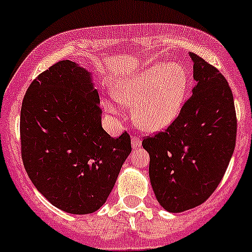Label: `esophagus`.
<instances>
[{
  "label": "esophagus",
  "mask_w": 252,
  "mask_h": 252,
  "mask_svg": "<svg viewBox=\"0 0 252 252\" xmlns=\"http://www.w3.org/2000/svg\"><path fill=\"white\" fill-rule=\"evenodd\" d=\"M131 144H133L134 149H136V147H140L141 146L140 138H139L138 135H133L131 136Z\"/></svg>",
  "instance_id": "34e87169"
}]
</instances>
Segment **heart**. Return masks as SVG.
<instances>
[{
	"instance_id": "heart-1",
	"label": "heart",
	"mask_w": 252,
	"mask_h": 252,
	"mask_svg": "<svg viewBox=\"0 0 252 252\" xmlns=\"http://www.w3.org/2000/svg\"><path fill=\"white\" fill-rule=\"evenodd\" d=\"M189 88V74L179 63H155L122 81L114 96L122 105L134 107V121L147 131L168 128L179 116ZM108 112H116L112 103Z\"/></svg>"
}]
</instances>
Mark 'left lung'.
<instances>
[{
    "label": "left lung",
    "mask_w": 252,
    "mask_h": 252,
    "mask_svg": "<svg viewBox=\"0 0 252 252\" xmlns=\"http://www.w3.org/2000/svg\"><path fill=\"white\" fill-rule=\"evenodd\" d=\"M196 85L179 116L164 131L147 136L150 182L166 211L183 212L204 204L224 175L236 140V114L229 84L195 53Z\"/></svg>",
    "instance_id": "1"
}]
</instances>
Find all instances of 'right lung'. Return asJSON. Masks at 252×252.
Instances as JSON below:
<instances>
[{
  "instance_id": "obj_1",
  "label": "right lung",
  "mask_w": 252,
  "mask_h": 252,
  "mask_svg": "<svg viewBox=\"0 0 252 252\" xmlns=\"http://www.w3.org/2000/svg\"><path fill=\"white\" fill-rule=\"evenodd\" d=\"M91 73L72 61L51 65L28 88L20 111L24 168L53 206L73 215L97 211L131 152L130 136L101 126Z\"/></svg>"
}]
</instances>
